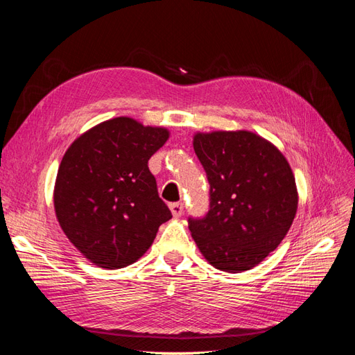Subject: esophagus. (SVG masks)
Here are the masks:
<instances>
[{"label":"esophagus","mask_w":355,"mask_h":355,"mask_svg":"<svg viewBox=\"0 0 355 355\" xmlns=\"http://www.w3.org/2000/svg\"><path fill=\"white\" fill-rule=\"evenodd\" d=\"M170 210H171V213H173L175 218L182 216V214H184V202H171Z\"/></svg>","instance_id":"esophagus-1"}]
</instances>
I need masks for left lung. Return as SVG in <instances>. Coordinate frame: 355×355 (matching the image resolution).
Listing matches in <instances>:
<instances>
[{"mask_svg":"<svg viewBox=\"0 0 355 355\" xmlns=\"http://www.w3.org/2000/svg\"><path fill=\"white\" fill-rule=\"evenodd\" d=\"M194 151L209 180V211L188 218L200 252L218 270L241 272L283 241L297 210L287 159L261 136L197 133Z\"/></svg>","mask_w":355,"mask_h":355,"instance_id":"8db88e82","label":"left lung"}]
</instances>
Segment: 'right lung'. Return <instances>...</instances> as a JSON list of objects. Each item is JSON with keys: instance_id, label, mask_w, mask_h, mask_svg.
Here are the masks:
<instances>
[{"instance_id": "obj_1", "label": "right lung", "mask_w": 355, "mask_h": 355, "mask_svg": "<svg viewBox=\"0 0 355 355\" xmlns=\"http://www.w3.org/2000/svg\"><path fill=\"white\" fill-rule=\"evenodd\" d=\"M167 139L166 128L118 116L81 135L63 155L56 216L69 241L98 266L136 262L171 218L148 167Z\"/></svg>"}]
</instances>
